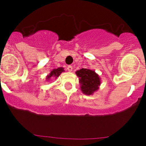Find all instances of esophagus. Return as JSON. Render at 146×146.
Returning <instances> with one entry per match:
<instances>
[{
	"label": "esophagus",
	"mask_w": 146,
	"mask_h": 146,
	"mask_svg": "<svg viewBox=\"0 0 146 146\" xmlns=\"http://www.w3.org/2000/svg\"><path fill=\"white\" fill-rule=\"evenodd\" d=\"M67 70L69 71V72H72V70H73V67L70 65L68 66H67Z\"/></svg>",
	"instance_id": "1"
}]
</instances>
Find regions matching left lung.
I'll list each match as a JSON object with an SVG mask.
<instances>
[{
	"mask_svg": "<svg viewBox=\"0 0 146 146\" xmlns=\"http://www.w3.org/2000/svg\"><path fill=\"white\" fill-rule=\"evenodd\" d=\"M79 77L81 85V91L86 95H91L94 91H97L100 85V79L97 74L93 70L81 69L76 72Z\"/></svg>",
	"mask_w": 146,
	"mask_h": 146,
	"instance_id": "left-lung-1",
	"label": "left lung"
}]
</instances>
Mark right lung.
Segmentation results:
<instances>
[{"instance_id":"add662e5","label":"right lung","mask_w":146,"mask_h":146,"mask_svg":"<svg viewBox=\"0 0 146 146\" xmlns=\"http://www.w3.org/2000/svg\"><path fill=\"white\" fill-rule=\"evenodd\" d=\"M64 69H63V68H61V67H60V68H58V69H53L52 72H50V74L47 76V79L50 80L52 77H55V78H57V77L60 75V73L64 72Z\"/></svg>"}]
</instances>
